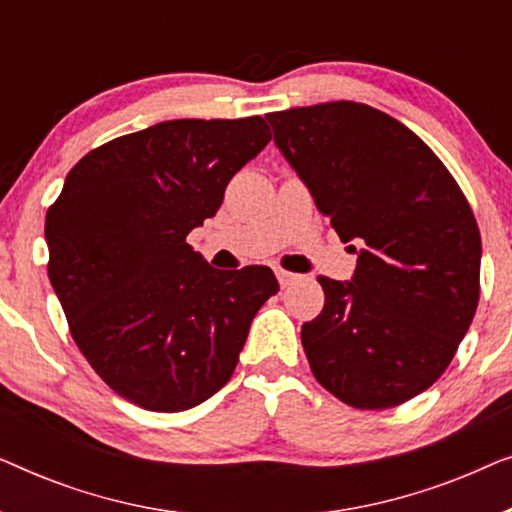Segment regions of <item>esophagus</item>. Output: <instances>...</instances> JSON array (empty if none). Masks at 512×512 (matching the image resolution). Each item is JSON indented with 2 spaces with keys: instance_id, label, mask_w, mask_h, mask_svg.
<instances>
[{
  "instance_id": "34e87169",
  "label": "esophagus",
  "mask_w": 512,
  "mask_h": 512,
  "mask_svg": "<svg viewBox=\"0 0 512 512\" xmlns=\"http://www.w3.org/2000/svg\"><path fill=\"white\" fill-rule=\"evenodd\" d=\"M275 275H277L279 284H282V286H289V284H293V282H296V279H298V275H293V272L282 270V268H277Z\"/></svg>"
}]
</instances>
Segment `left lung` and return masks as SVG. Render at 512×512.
Instances as JSON below:
<instances>
[{
  "instance_id": "1",
  "label": "left lung",
  "mask_w": 512,
  "mask_h": 512,
  "mask_svg": "<svg viewBox=\"0 0 512 512\" xmlns=\"http://www.w3.org/2000/svg\"><path fill=\"white\" fill-rule=\"evenodd\" d=\"M275 144L356 258L319 277L326 303L300 331L314 377L342 403L384 410L450 366L480 298L471 207L429 146L361 102L268 114Z\"/></svg>"
}]
</instances>
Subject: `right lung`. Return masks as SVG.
Returning a JSON list of instances; mask_svg holds the SVG:
<instances>
[{
  "instance_id": "right-lung-1",
  "label": "right lung",
  "mask_w": 512,
  "mask_h": 512,
  "mask_svg": "<svg viewBox=\"0 0 512 512\" xmlns=\"http://www.w3.org/2000/svg\"><path fill=\"white\" fill-rule=\"evenodd\" d=\"M268 142L261 116L156 123L83 156L48 209V279L72 338L139 408L214 396L279 291L270 268L216 270L186 242Z\"/></svg>"
}]
</instances>
